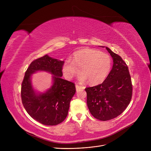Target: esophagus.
I'll return each mask as SVG.
<instances>
[{"instance_id":"1","label":"esophagus","mask_w":151,"mask_h":151,"mask_svg":"<svg viewBox=\"0 0 151 151\" xmlns=\"http://www.w3.org/2000/svg\"><path fill=\"white\" fill-rule=\"evenodd\" d=\"M75 87H76V91H81V89H83V88L82 86H80V85H78V84H76Z\"/></svg>"}]
</instances>
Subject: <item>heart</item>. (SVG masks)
<instances>
[{
    "label": "heart",
    "mask_w": 151,
    "mask_h": 151,
    "mask_svg": "<svg viewBox=\"0 0 151 151\" xmlns=\"http://www.w3.org/2000/svg\"><path fill=\"white\" fill-rule=\"evenodd\" d=\"M112 62L109 55L92 49L76 51L71 60H66L62 65V72L68 80L82 74L80 80H86L90 84H96L105 80L111 68Z\"/></svg>",
    "instance_id": "1"
}]
</instances>
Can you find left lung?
<instances>
[{
	"mask_svg": "<svg viewBox=\"0 0 151 151\" xmlns=\"http://www.w3.org/2000/svg\"><path fill=\"white\" fill-rule=\"evenodd\" d=\"M106 49L113 60L111 70L101 84L85 89L90 113L103 121L112 119L122 113L132 97V84L127 65L120 55L108 47Z\"/></svg>",
	"mask_w": 151,
	"mask_h": 151,
	"instance_id": "left-lung-1",
	"label": "left lung"
}]
</instances>
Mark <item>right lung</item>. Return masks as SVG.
<instances>
[{"mask_svg":"<svg viewBox=\"0 0 151 151\" xmlns=\"http://www.w3.org/2000/svg\"><path fill=\"white\" fill-rule=\"evenodd\" d=\"M64 63L46 54L31 62L21 85L22 105L34 119L46 125H56L67 116L70 101L76 92L75 84L61 78ZM43 70L53 75V84L43 93H37L31 85V75Z\"/></svg>","mask_w":151,"mask_h":151,"instance_id":"obj_1","label":"right lung"}]
</instances>
